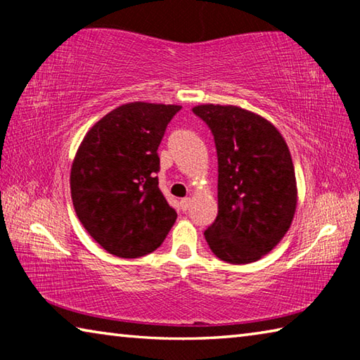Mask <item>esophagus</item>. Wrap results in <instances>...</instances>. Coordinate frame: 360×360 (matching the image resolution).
<instances>
[{
    "mask_svg": "<svg viewBox=\"0 0 360 360\" xmlns=\"http://www.w3.org/2000/svg\"><path fill=\"white\" fill-rule=\"evenodd\" d=\"M179 205H181L182 211H187L188 208H191V198H182Z\"/></svg>",
    "mask_w": 360,
    "mask_h": 360,
    "instance_id": "esophagus-1",
    "label": "esophagus"
}]
</instances>
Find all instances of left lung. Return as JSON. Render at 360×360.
Here are the masks:
<instances>
[{
	"label": "left lung",
	"instance_id": "8db88e82",
	"mask_svg": "<svg viewBox=\"0 0 360 360\" xmlns=\"http://www.w3.org/2000/svg\"><path fill=\"white\" fill-rule=\"evenodd\" d=\"M217 150V217L205 230L211 251L227 264L264 257L288 233L297 182L288 144L276 127L238 106L200 105Z\"/></svg>",
	"mask_w": 360,
	"mask_h": 360
}]
</instances>
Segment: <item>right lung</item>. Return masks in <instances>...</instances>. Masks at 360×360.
<instances>
[{"label": "right lung", "instance_id": "1", "mask_svg": "<svg viewBox=\"0 0 360 360\" xmlns=\"http://www.w3.org/2000/svg\"><path fill=\"white\" fill-rule=\"evenodd\" d=\"M181 106L135 101L112 109L84 136L71 167V198L89 235L117 257L162 245L176 211L158 188L157 149Z\"/></svg>", "mask_w": 360, "mask_h": 360}]
</instances>
